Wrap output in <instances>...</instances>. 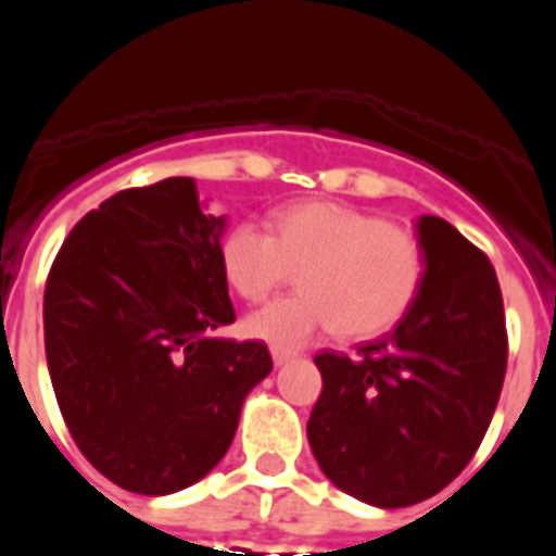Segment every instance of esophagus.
<instances>
[{
  "mask_svg": "<svg viewBox=\"0 0 556 556\" xmlns=\"http://www.w3.org/2000/svg\"><path fill=\"white\" fill-rule=\"evenodd\" d=\"M269 353H273L275 367L287 365L289 358H294V351H289V348H281V345H269Z\"/></svg>",
  "mask_w": 556,
  "mask_h": 556,
  "instance_id": "esophagus-1",
  "label": "esophagus"
}]
</instances>
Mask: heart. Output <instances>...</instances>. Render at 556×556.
Returning <instances> with one entry per match:
<instances>
[{"instance_id":"heart-1","label":"heart","mask_w":556,"mask_h":556,"mask_svg":"<svg viewBox=\"0 0 556 556\" xmlns=\"http://www.w3.org/2000/svg\"><path fill=\"white\" fill-rule=\"evenodd\" d=\"M225 281L244 301H264L301 267V292L258 308L244 331L269 345L301 348L339 326L348 339L390 331L415 303L426 275L417 236L370 211L301 203L269 230L239 223L219 248Z\"/></svg>"}]
</instances>
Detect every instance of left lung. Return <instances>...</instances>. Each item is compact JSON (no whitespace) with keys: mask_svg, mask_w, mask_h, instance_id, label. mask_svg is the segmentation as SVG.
<instances>
[{"mask_svg":"<svg viewBox=\"0 0 556 556\" xmlns=\"http://www.w3.org/2000/svg\"><path fill=\"white\" fill-rule=\"evenodd\" d=\"M426 275L395 331L356 356L317 353L308 445L342 493L412 507L465 470L507 372L504 301L490 258L440 217L417 219Z\"/></svg>","mask_w":556,"mask_h":556,"instance_id":"1","label":"left lung"}]
</instances>
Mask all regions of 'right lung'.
I'll return each instance as SVG.
<instances>
[{
	"instance_id": "right-lung-1",
	"label": "right lung",
	"mask_w": 556,
	"mask_h": 556,
	"mask_svg": "<svg viewBox=\"0 0 556 556\" xmlns=\"http://www.w3.org/2000/svg\"><path fill=\"white\" fill-rule=\"evenodd\" d=\"M223 230L194 178H166L88 211L49 269L58 406L83 456L130 493H178L217 468L273 370L264 342L214 337L236 320Z\"/></svg>"
}]
</instances>
